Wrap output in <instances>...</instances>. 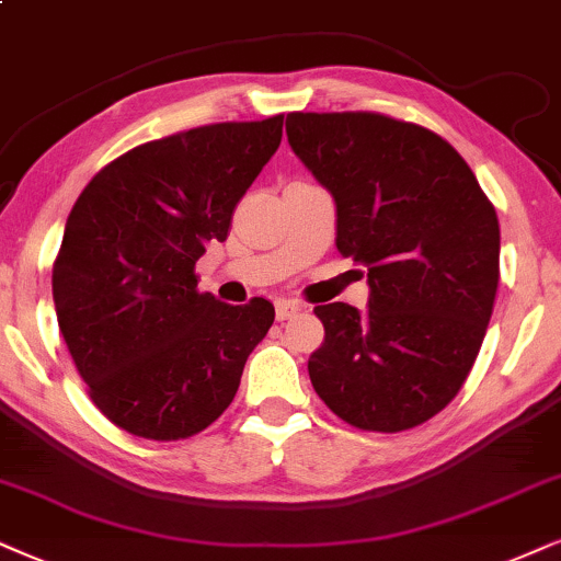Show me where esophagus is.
Listing matches in <instances>:
<instances>
[{"label": "esophagus", "instance_id": "esophagus-1", "mask_svg": "<svg viewBox=\"0 0 561 561\" xmlns=\"http://www.w3.org/2000/svg\"><path fill=\"white\" fill-rule=\"evenodd\" d=\"M300 310H302L300 302L279 300V302H276V321H287V318L297 316V313H300Z\"/></svg>", "mask_w": 561, "mask_h": 561}]
</instances>
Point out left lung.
<instances>
[{"label": "left lung", "instance_id": "1", "mask_svg": "<svg viewBox=\"0 0 561 561\" xmlns=\"http://www.w3.org/2000/svg\"><path fill=\"white\" fill-rule=\"evenodd\" d=\"M297 158L336 202V248L367 266L370 308L318 305L316 393L339 420L401 432L469 378L500 282L497 211L439 134L375 111L287 113Z\"/></svg>", "mask_w": 561, "mask_h": 561}]
</instances>
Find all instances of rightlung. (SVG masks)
Segmentation results:
<instances>
[{
  "label": "right lung",
  "instance_id": "obj_1",
  "mask_svg": "<svg viewBox=\"0 0 561 561\" xmlns=\"http://www.w3.org/2000/svg\"><path fill=\"white\" fill-rule=\"evenodd\" d=\"M285 116L145 141L98 170L69 211L54 305L77 373L105 420L145 439H186L236 399L274 305L196 289V261L282 141Z\"/></svg>",
  "mask_w": 561,
  "mask_h": 561
}]
</instances>
